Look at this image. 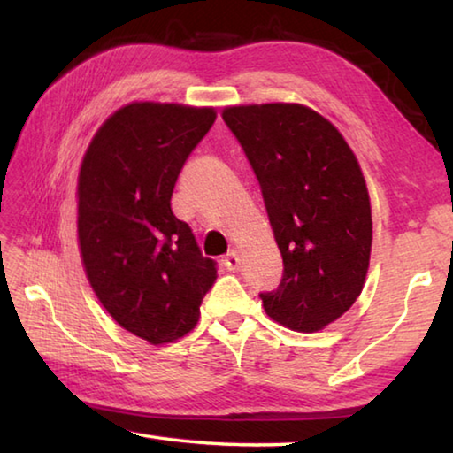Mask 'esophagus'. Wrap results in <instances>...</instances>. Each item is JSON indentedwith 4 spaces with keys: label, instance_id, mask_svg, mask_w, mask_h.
I'll return each mask as SVG.
<instances>
[{
    "label": "esophagus",
    "instance_id": "esophagus-1",
    "mask_svg": "<svg viewBox=\"0 0 453 453\" xmlns=\"http://www.w3.org/2000/svg\"><path fill=\"white\" fill-rule=\"evenodd\" d=\"M240 262H242L240 254H237L235 250L229 251V254L224 259H221V264H224V267H226L227 272H237V270H240Z\"/></svg>",
    "mask_w": 453,
    "mask_h": 453
}]
</instances>
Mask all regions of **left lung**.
I'll return each instance as SVG.
<instances>
[{"label":"left lung","instance_id":"obj_1","mask_svg":"<svg viewBox=\"0 0 453 453\" xmlns=\"http://www.w3.org/2000/svg\"><path fill=\"white\" fill-rule=\"evenodd\" d=\"M226 126L262 188L283 257L278 289L259 294L267 316L318 332L362 294L372 251L364 173L343 135L300 104L226 107Z\"/></svg>","mask_w":453,"mask_h":453}]
</instances>
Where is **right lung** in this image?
I'll use <instances>...</instances> for the list:
<instances>
[{
    "label": "right lung",
    "instance_id": "add662e5",
    "mask_svg": "<svg viewBox=\"0 0 453 453\" xmlns=\"http://www.w3.org/2000/svg\"><path fill=\"white\" fill-rule=\"evenodd\" d=\"M216 121L213 107L135 102L104 121L78 180V237L97 300L159 346L196 327L218 278L191 227L173 216L183 164Z\"/></svg>",
    "mask_w": 453,
    "mask_h": 453
}]
</instances>
